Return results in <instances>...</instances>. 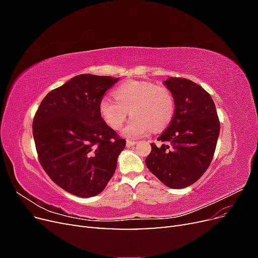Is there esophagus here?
Segmentation results:
<instances>
[{
	"instance_id": "obj_1",
	"label": "esophagus",
	"mask_w": 258,
	"mask_h": 258,
	"mask_svg": "<svg viewBox=\"0 0 258 258\" xmlns=\"http://www.w3.org/2000/svg\"><path fill=\"white\" fill-rule=\"evenodd\" d=\"M137 143H138V142L134 141V140H127V146H128V147L134 146V145H136Z\"/></svg>"
}]
</instances>
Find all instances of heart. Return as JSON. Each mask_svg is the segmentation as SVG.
<instances>
[{
	"label": "heart",
	"mask_w": 258,
	"mask_h": 258,
	"mask_svg": "<svg viewBox=\"0 0 258 258\" xmlns=\"http://www.w3.org/2000/svg\"><path fill=\"white\" fill-rule=\"evenodd\" d=\"M115 99L104 97L100 102L103 119L113 129H119L129 115L132 119L122 129L129 138H140L151 130L160 131L172 120L174 97L167 87L147 82H127L114 91Z\"/></svg>",
	"instance_id": "obj_1"
}]
</instances>
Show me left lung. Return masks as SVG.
Here are the masks:
<instances>
[{"label":"left lung","instance_id":"obj_1","mask_svg":"<svg viewBox=\"0 0 258 258\" xmlns=\"http://www.w3.org/2000/svg\"><path fill=\"white\" fill-rule=\"evenodd\" d=\"M167 88L175 100L172 120L152 143L145 163L170 188H184L204 175L213 159L221 123L212 98L198 84L182 77H169Z\"/></svg>","mask_w":258,"mask_h":258}]
</instances>
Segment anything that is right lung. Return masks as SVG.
<instances>
[{
	"label": "right lung",
	"instance_id": "obj_1",
	"mask_svg": "<svg viewBox=\"0 0 258 258\" xmlns=\"http://www.w3.org/2000/svg\"><path fill=\"white\" fill-rule=\"evenodd\" d=\"M118 79L81 74L51 90L34 115L33 138L41 166L62 189L88 198L112 178L126 146L101 116L100 102Z\"/></svg>",
	"mask_w": 258,
	"mask_h": 258
}]
</instances>
